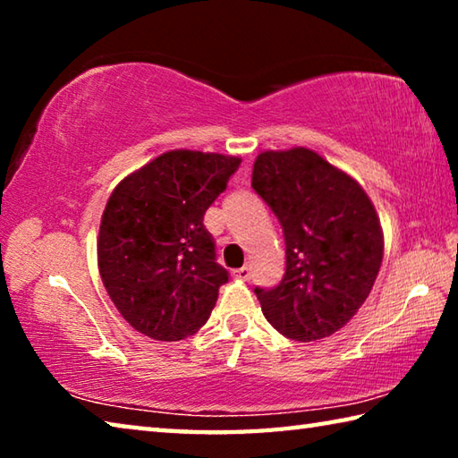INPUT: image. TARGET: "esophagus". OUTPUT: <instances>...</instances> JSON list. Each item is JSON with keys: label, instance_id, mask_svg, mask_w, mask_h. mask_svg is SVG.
Returning <instances> with one entry per match:
<instances>
[{"label": "esophagus", "instance_id": "1", "mask_svg": "<svg viewBox=\"0 0 458 458\" xmlns=\"http://www.w3.org/2000/svg\"><path fill=\"white\" fill-rule=\"evenodd\" d=\"M232 276L238 278V281H250V268H248V267H242V268L232 270Z\"/></svg>", "mask_w": 458, "mask_h": 458}]
</instances>
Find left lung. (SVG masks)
<instances>
[{"label": "left lung", "instance_id": "8db88e82", "mask_svg": "<svg viewBox=\"0 0 458 458\" xmlns=\"http://www.w3.org/2000/svg\"><path fill=\"white\" fill-rule=\"evenodd\" d=\"M252 188L281 222L286 270L254 293L267 321L294 341L329 337L358 313L376 283L384 234L361 185L305 147L265 151Z\"/></svg>", "mask_w": 458, "mask_h": 458}]
</instances>
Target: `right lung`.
Here are the masks:
<instances>
[{
	"label": "right lung",
	"mask_w": 458,
	"mask_h": 458,
	"mask_svg": "<svg viewBox=\"0 0 458 458\" xmlns=\"http://www.w3.org/2000/svg\"><path fill=\"white\" fill-rule=\"evenodd\" d=\"M238 165L232 155L175 149L113 190L98 230V270L123 319L143 335L180 341L210 317L228 270L216 262L204 214Z\"/></svg>",
	"instance_id": "1"
}]
</instances>
